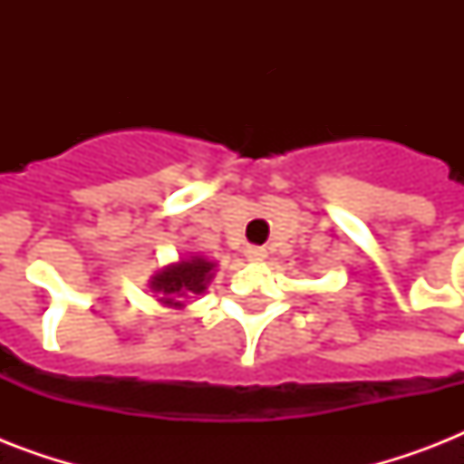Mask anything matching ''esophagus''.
Segmentation results:
<instances>
[{
  "instance_id": "1",
  "label": "esophagus",
  "mask_w": 464,
  "mask_h": 464,
  "mask_svg": "<svg viewBox=\"0 0 464 464\" xmlns=\"http://www.w3.org/2000/svg\"><path fill=\"white\" fill-rule=\"evenodd\" d=\"M246 257H247V260H253V262H260V260H265V257H267V250H265V247H260V246H250V247H246Z\"/></svg>"
}]
</instances>
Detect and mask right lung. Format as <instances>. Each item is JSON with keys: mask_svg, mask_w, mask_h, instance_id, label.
Listing matches in <instances>:
<instances>
[{"mask_svg": "<svg viewBox=\"0 0 464 464\" xmlns=\"http://www.w3.org/2000/svg\"><path fill=\"white\" fill-rule=\"evenodd\" d=\"M211 262L204 257H192V260H182L178 265H170L163 272L151 279V289L160 296V304L175 305L180 308V298L195 296L207 289V282L211 279Z\"/></svg>", "mask_w": 464, "mask_h": 464, "instance_id": "1", "label": "right lung"}]
</instances>
